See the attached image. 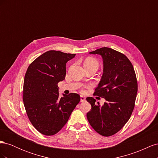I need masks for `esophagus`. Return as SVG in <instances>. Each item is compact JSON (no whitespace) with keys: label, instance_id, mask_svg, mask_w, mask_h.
I'll use <instances>...</instances> for the list:
<instances>
[{"label":"esophagus","instance_id":"1","mask_svg":"<svg viewBox=\"0 0 158 158\" xmlns=\"http://www.w3.org/2000/svg\"><path fill=\"white\" fill-rule=\"evenodd\" d=\"M85 101V98L83 95H81L80 96V102H84Z\"/></svg>","mask_w":158,"mask_h":158}]
</instances>
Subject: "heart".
Wrapping results in <instances>:
<instances>
[{
	"label": "heart",
	"mask_w": 158,
	"mask_h": 158,
	"mask_svg": "<svg viewBox=\"0 0 158 158\" xmlns=\"http://www.w3.org/2000/svg\"><path fill=\"white\" fill-rule=\"evenodd\" d=\"M85 64H97L98 65V63L97 60H95L93 58H88L86 60H85L84 65Z\"/></svg>",
	"instance_id": "obj_1"
}]
</instances>
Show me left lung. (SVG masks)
Segmentation results:
<instances>
[{"label":"left lung","instance_id":"8db88e82","mask_svg":"<svg viewBox=\"0 0 158 158\" xmlns=\"http://www.w3.org/2000/svg\"><path fill=\"white\" fill-rule=\"evenodd\" d=\"M89 53L103 59V74L94 94L106 102L101 106L94 98H87L92 106L87 118L99 135L110 136L120 131L131 116L138 91L136 76L131 61L120 52L102 47Z\"/></svg>","mask_w":158,"mask_h":158}]
</instances>
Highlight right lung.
<instances>
[{"label":"right lung","instance_id":"right-lung-1","mask_svg":"<svg viewBox=\"0 0 158 158\" xmlns=\"http://www.w3.org/2000/svg\"><path fill=\"white\" fill-rule=\"evenodd\" d=\"M75 54L45 52L28 66L23 81V101L30 122L40 133L54 135L67 123L80 102L78 94L59 96L58 83L64 80L66 64Z\"/></svg>","mask_w":158,"mask_h":158}]
</instances>
